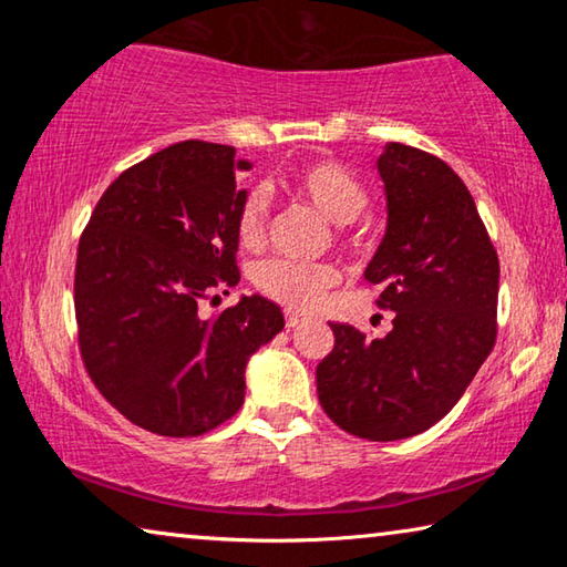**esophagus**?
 I'll list each match as a JSON object with an SVG mask.
<instances>
[{"label":"esophagus","mask_w":567,"mask_h":567,"mask_svg":"<svg viewBox=\"0 0 567 567\" xmlns=\"http://www.w3.org/2000/svg\"><path fill=\"white\" fill-rule=\"evenodd\" d=\"M305 318L302 315H297V312H292V310H287V315H285V322H287V328H297V324H300Z\"/></svg>","instance_id":"34e87169"}]
</instances>
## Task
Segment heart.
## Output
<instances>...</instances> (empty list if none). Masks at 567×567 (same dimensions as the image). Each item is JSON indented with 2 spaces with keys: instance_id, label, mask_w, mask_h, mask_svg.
I'll list each match as a JSON object with an SVG mask.
<instances>
[{
  "instance_id": "1",
  "label": "heart",
  "mask_w": 567,
  "mask_h": 567,
  "mask_svg": "<svg viewBox=\"0 0 567 567\" xmlns=\"http://www.w3.org/2000/svg\"><path fill=\"white\" fill-rule=\"evenodd\" d=\"M287 189L302 203L312 205L334 225H348L368 205L362 182L334 162H312L295 169ZM267 205L260 192L245 199L237 215V237L243 245H257L265 235ZM338 270L330 265H305L295 260H267L257 270V287L287 310H318L330 287L338 282Z\"/></svg>"
}]
</instances>
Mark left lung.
Here are the masks:
<instances>
[{"instance_id":"8db88e82","label":"left lung","mask_w":567,"mask_h":567,"mask_svg":"<svg viewBox=\"0 0 567 567\" xmlns=\"http://www.w3.org/2000/svg\"><path fill=\"white\" fill-rule=\"evenodd\" d=\"M385 237L364 267L378 305L395 312L385 338L332 322L318 364L322 410L375 443L425 433L463 398L495 344L501 262L465 182L443 159L388 142Z\"/></svg>"}]
</instances>
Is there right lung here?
Returning <instances> with one entry per match:
<instances>
[{
  "label": "right lung",
  "instance_id": "right-lung-1",
  "mask_svg": "<svg viewBox=\"0 0 567 567\" xmlns=\"http://www.w3.org/2000/svg\"><path fill=\"white\" fill-rule=\"evenodd\" d=\"M252 167L235 147L187 140L112 182L76 249L74 312L94 385L134 425L195 437L243 408L245 368L285 328L262 295L199 315L239 270L237 215Z\"/></svg>",
  "mask_w": 567,
  "mask_h": 567
}]
</instances>
